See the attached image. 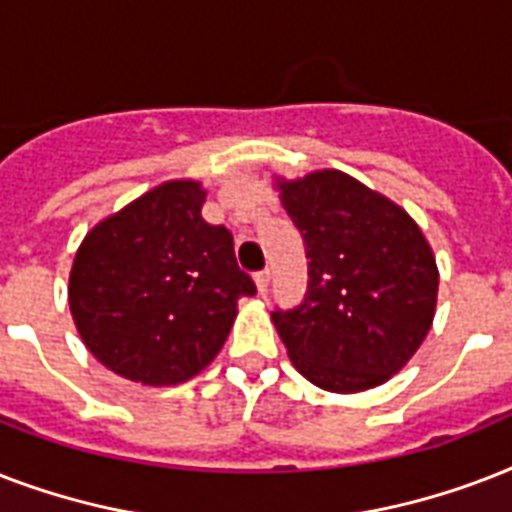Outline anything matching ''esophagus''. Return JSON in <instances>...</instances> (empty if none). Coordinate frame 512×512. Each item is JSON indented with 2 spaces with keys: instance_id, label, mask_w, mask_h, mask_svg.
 Wrapping results in <instances>:
<instances>
[{
  "instance_id": "1",
  "label": "esophagus",
  "mask_w": 512,
  "mask_h": 512,
  "mask_svg": "<svg viewBox=\"0 0 512 512\" xmlns=\"http://www.w3.org/2000/svg\"><path fill=\"white\" fill-rule=\"evenodd\" d=\"M255 284H257V292H260V295H265V292H268V287H271V271L257 273Z\"/></svg>"
}]
</instances>
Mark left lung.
Masks as SVG:
<instances>
[{"mask_svg":"<svg viewBox=\"0 0 512 512\" xmlns=\"http://www.w3.org/2000/svg\"><path fill=\"white\" fill-rule=\"evenodd\" d=\"M273 188L311 257L303 303L271 313L292 364L329 393L388 382L436 316L438 265L425 233L396 201L340 170L273 175Z\"/></svg>","mask_w":512,"mask_h":512,"instance_id":"1","label":"left lung"}]
</instances>
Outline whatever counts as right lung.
<instances>
[{
  "mask_svg": "<svg viewBox=\"0 0 512 512\" xmlns=\"http://www.w3.org/2000/svg\"><path fill=\"white\" fill-rule=\"evenodd\" d=\"M207 188L167 180L92 225L68 276V308L92 356L124 380L170 388L228 340L257 292L233 236L201 217Z\"/></svg>",
  "mask_w": 512,
  "mask_h": 512,
  "instance_id": "1",
  "label": "right lung"
}]
</instances>
